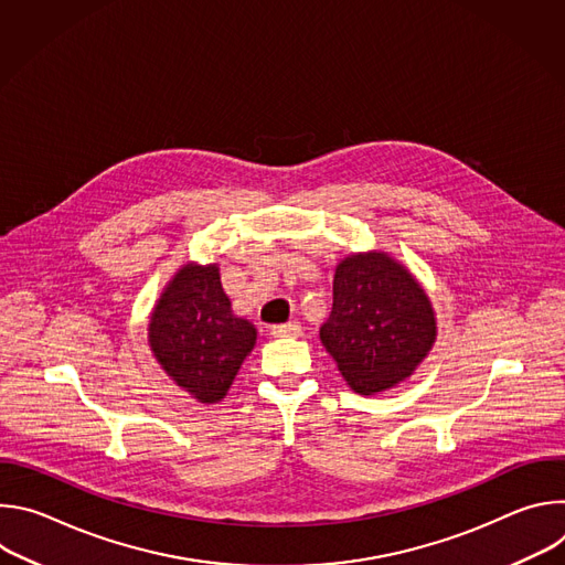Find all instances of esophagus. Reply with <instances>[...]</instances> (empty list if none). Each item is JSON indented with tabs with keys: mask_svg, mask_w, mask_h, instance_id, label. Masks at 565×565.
Wrapping results in <instances>:
<instances>
[{
	"mask_svg": "<svg viewBox=\"0 0 565 565\" xmlns=\"http://www.w3.org/2000/svg\"><path fill=\"white\" fill-rule=\"evenodd\" d=\"M270 335L277 338V340H284V338H299V335H301V327H299V321H288V324L273 327V329H270Z\"/></svg>",
	"mask_w": 565,
	"mask_h": 565,
	"instance_id": "obj_1",
	"label": "esophagus"
}]
</instances>
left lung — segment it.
<instances>
[{
    "mask_svg": "<svg viewBox=\"0 0 565 565\" xmlns=\"http://www.w3.org/2000/svg\"><path fill=\"white\" fill-rule=\"evenodd\" d=\"M347 384L375 395L409 380L438 338L431 299L384 250L351 253L335 268L333 310L319 329Z\"/></svg>",
    "mask_w": 565,
    "mask_h": 565,
    "instance_id": "obj_1",
    "label": "left lung"
}]
</instances>
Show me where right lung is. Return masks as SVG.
<instances>
[{
	"label": "right lung",
	"mask_w": 565,
	"mask_h": 565,
	"mask_svg": "<svg viewBox=\"0 0 565 565\" xmlns=\"http://www.w3.org/2000/svg\"><path fill=\"white\" fill-rule=\"evenodd\" d=\"M147 344L168 377L203 405L221 402L257 344V329L236 317L218 264H183L160 290Z\"/></svg>",
	"instance_id": "obj_1"
}]
</instances>
